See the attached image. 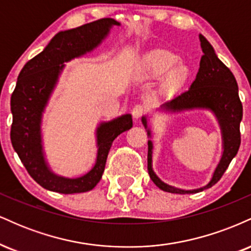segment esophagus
<instances>
[{
	"label": "esophagus",
	"instance_id": "obj_1",
	"mask_svg": "<svg viewBox=\"0 0 251 251\" xmlns=\"http://www.w3.org/2000/svg\"><path fill=\"white\" fill-rule=\"evenodd\" d=\"M145 111H146V108L143 103H137V105L133 107V109H132V116H133L134 119L138 120L144 116Z\"/></svg>",
	"mask_w": 251,
	"mask_h": 251
}]
</instances>
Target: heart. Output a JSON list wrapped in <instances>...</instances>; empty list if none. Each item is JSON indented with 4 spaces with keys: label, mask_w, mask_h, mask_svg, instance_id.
Segmentation results:
<instances>
[{
    "label": "heart",
    "mask_w": 251,
    "mask_h": 251,
    "mask_svg": "<svg viewBox=\"0 0 251 251\" xmlns=\"http://www.w3.org/2000/svg\"><path fill=\"white\" fill-rule=\"evenodd\" d=\"M178 62H179V57L166 50H154L150 53L145 59L146 68L153 75H162L173 68L169 72L168 76L163 83L164 91L166 92H175L189 77V68L183 63L176 66Z\"/></svg>",
    "instance_id": "b5f03b06"
}]
</instances>
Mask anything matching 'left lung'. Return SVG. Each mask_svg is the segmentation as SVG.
Listing matches in <instances>:
<instances>
[{"mask_svg": "<svg viewBox=\"0 0 251 251\" xmlns=\"http://www.w3.org/2000/svg\"><path fill=\"white\" fill-rule=\"evenodd\" d=\"M201 46L203 50L200 70L195 81L188 91L183 92L171 101L165 102L162 108L166 112L186 111L194 108H206L214 112L220 123L223 139V154L216 168L214 176L209 184L201 189L180 190L168 185L157 177L152 170V143L149 140L148 170L150 178L160 190L171 194H196L214 186L221 179L226 170L237 154L241 145L240 124L243 117V107L238 97V86L231 71L216 55L214 48L203 35H200ZM148 135L151 131L148 127L146 117L142 118Z\"/></svg>", "mask_w": 251, "mask_h": 251, "instance_id": "obj_1", "label": "left lung"}]
</instances>
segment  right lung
Returning <instances> with one entry per match:
<instances>
[{"label": "right lung", "instance_id": "obj_1", "mask_svg": "<svg viewBox=\"0 0 251 251\" xmlns=\"http://www.w3.org/2000/svg\"><path fill=\"white\" fill-rule=\"evenodd\" d=\"M119 25L113 19H100L74 29L60 31L43 51L29 60L20 72L10 99L13 113L10 140L30 177L50 191L68 195L93 189L101 179L113 140L133 125L131 114H124L98 126L96 165L82 177H60L46 162L41 138L42 112L65 67L63 63L94 50L112 25Z\"/></svg>", "mask_w": 251, "mask_h": 251}]
</instances>
